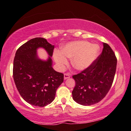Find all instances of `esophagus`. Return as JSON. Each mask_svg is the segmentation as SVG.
<instances>
[{"label":"esophagus","instance_id":"34e87169","mask_svg":"<svg viewBox=\"0 0 131 131\" xmlns=\"http://www.w3.org/2000/svg\"><path fill=\"white\" fill-rule=\"evenodd\" d=\"M70 78V75L69 74H67V73H65V74H64V79H69Z\"/></svg>","mask_w":131,"mask_h":131}]
</instances>
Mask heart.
<instances>
[{"mask_svg":"<svg viewBox=\"0 0 131 131\" xmlns=\"http://www.w3.org/2000/svg\"><path fill=\"white\" fill-rule=\"evenodd\" d=\"M99 48L96 45L86 41H74L66 44L61 51L55 52L54 60L58 67L63 69L67 66V58L71 59V64L77 70H84L89 67L98 56Z\"/></svg>","mask_w":131,"mask_h":131,"instance_id":"1","label":"heart"}]
</instances>
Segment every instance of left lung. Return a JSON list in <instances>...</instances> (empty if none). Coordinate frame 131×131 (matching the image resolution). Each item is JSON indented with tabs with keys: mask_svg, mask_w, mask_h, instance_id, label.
I'll list each match as a JSON object with an SVG mask.
<instances>
[{
	"mask_svg": "<svg viewBox=\"0 0 131 131\" xmlns=\"http://www.w3.org/2000/svg\"><path fill=\"white\" fill-rule=\"evenodd\" d=\"M101 54L92 64L73 78L76 86L72 91L77 103L91 105L101 101L108 92L115 76L117 58L110 46L103 43Z\"/></svg>",
	"mask_w": 131,
	"mask_h": 131,
	"instance_id": "1",
	"label": "left lung"
}]
</instances>
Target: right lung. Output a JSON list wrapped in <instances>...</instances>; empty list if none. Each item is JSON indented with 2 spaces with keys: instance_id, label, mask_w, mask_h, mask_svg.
Masks as SVG:
<instances>
[{
  "instance_id": "obj_1",
  "label": "right lung",
  "mask_w": 131,
  "mask_h": 131,
  "mask_svg": "<svg viewBox=\"0 0 131 131\" xmlns=\"http://www.w3.org/2000/svg\"><path fill=\"white\" fill-rule=\"evenodd\" d=\"M42 47L50 57L46 61L39 59L37 49ZM54 45L46 39L36 37L17 49L14 60L13 77L20 95L32 105L45 107L53 101L57 89L63 82L64 74L52 68Z\"/></svg>"
}]
</instances>
